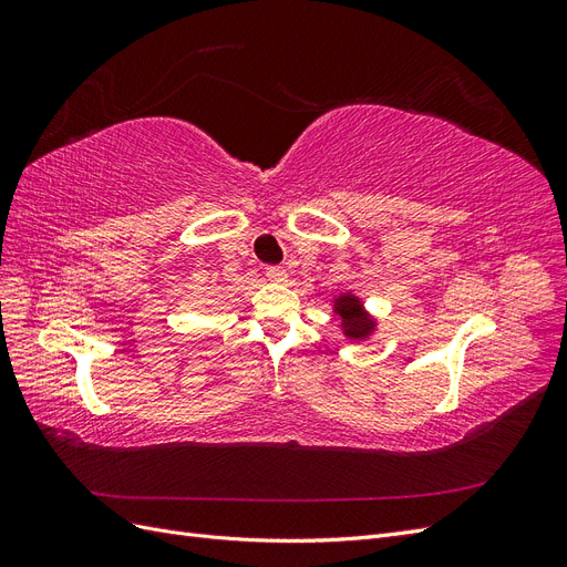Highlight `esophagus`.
I'll use <instances>...</instances> for the list:
<instances>
[{"label":"esophagus","mask_w":567,"mask_h":567,"mask_svg":"<svg viewBox=\"0 0 567 567\" xmlns=\"http://www.w3.org/2000/svg\"><path fill=\"white\" fill-rule=\"evenodd\" d=\"M265 274H267V279H269V281H274V284H284V281H286V277H288L286 269H284V267H277V265H274V267H267V269H265Z\"/></svg>","instance_id":"obj_1"}]
</instances>
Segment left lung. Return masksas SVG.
Masks as SVG:
<instances>
[{"mask_svg": "<svg viewBox=\"0 0 567 567\" xmlns=\"http://www.w3.org/2000/svg\"><path fill=\"white\" fill-rule=\"evenodd\" d=\"M336 315L342 319V331H346L348 338H367L373 329V321L362 312V305H359V300L350 293L340 296L336 300Z\"/></svg>", "mask_w": 567, "mask_h": 567, "instance_id": "8db88e82", "label": "left lung"}]
</instances>
